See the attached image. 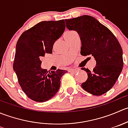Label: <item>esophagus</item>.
Listing matches in <instances>:
<instances>
[{
    "mask_svg": "<svg viewBox=\"0 0 128 128\" xmlns=\"http://www.w3.org/2000/svg\"><path fill=\"white\" fill-rule=\"evenodd\" d=\"M79 70H80L79 69H77V68H76V69H70V70H69V72H71V73H77V72H78Z\"/></svg>",
    "mask_w": 128,
    "mask_h": 128,
    "instance_id": "34e87169",
    "label": "esophagus"
}]
</instances>
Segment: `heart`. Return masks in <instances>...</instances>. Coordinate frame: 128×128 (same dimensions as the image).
Segmentation results:
<instances>
[{
    "instance_id": "heart-1",
    "label": "heart",
    "mask_w": 128,
    "mask_h": 128,
    "mask_svg": "<svg viewBox=\"0 0 128 128\" xmlns=\"http://www.w3.org/2000/svg\"><path fill=\"white\" fill-rule=\"evenodd\" d=\"M75 33H76V32H74V31H70V32H66V33H65V34H64V38H65V40H66L67 39L70 38V37L72 36Z\"/></svg>"
}]
</instances>
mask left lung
<instances>
[{
    "label": "left lung",
    "mask_w": 128,
    "mask_h": 128,
    "mask_svg": "<svg viewBox=\"0 0 128 128\" xmlns=\"http://www.w3.org/2000/svg\"><path fill=\"white\" fill-rule=\"evenodd\" d=\"M66 27L79 34L82 56L92 55L96 60L92 71L82 68L88 78L82 87L94 95H102L113 87L123 67L122 50L115 36L96 18L89 15L65 20Z\"/></svg>",
    "instance_id": "obj_1"
}]
</instances>
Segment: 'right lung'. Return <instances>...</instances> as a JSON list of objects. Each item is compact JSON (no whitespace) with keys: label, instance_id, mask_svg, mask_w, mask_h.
Wrapping results in <instances>:
<instances>
[{"label":"right lung","instance_id":"obj_1","mask_svg":"<svg viewBox=\"0 0 128 128\" xmlns=\"http://www.w3.org/2000/svg\"><path fill=\"white\" fill-rule=\"evenodd\" d=\"M65 28L64 20L41 22L24 32L16 42L13 68L22 90L33 101L44 102L53 97L67 72L47 71L41 68L40 60L45 54L52 53L54 43Z\"/></svg>","mask_w":128,"mask_h":128}]
</instances>
